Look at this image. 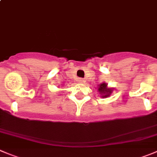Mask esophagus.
<instances>
[{"label":"esophagus","mask_w":157,"mask_h":157,"mask_svg":"<svg viewBox=\"0 0 157 157\" xmlns=\"http://www.w3.org/2000/svg\"><path fill=\"white\" fill-rule=\"evenodd\" d=\"M78 82H79V83H83V79L79 78L78 79Z\"/></svg>","instance_id":"34e87169"}]
</instances>
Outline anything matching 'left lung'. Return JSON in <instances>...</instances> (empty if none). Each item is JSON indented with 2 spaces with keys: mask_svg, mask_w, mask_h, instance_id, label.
Masks as SVG:
<instances>
[{
  "mask_svg": "<svg viewBox=\"0 0 157 157\" xmlns=\"http://www.w3.org/2000/svg\"><path fill=\"white\" fill-rule=\"evenodd\" d=\"M98 91L99 92V94L101 95L102 98H106L111 95V94L113 91L112 87H108V83H102L98 86Z\"/></svg>",
  "mask_w": 157,
  "mask_h": 157,
  "instance_id": "1",
  "label": "left lung"
}]
</instances>
